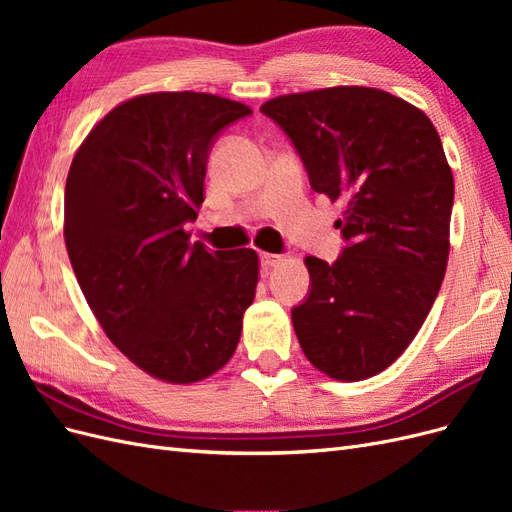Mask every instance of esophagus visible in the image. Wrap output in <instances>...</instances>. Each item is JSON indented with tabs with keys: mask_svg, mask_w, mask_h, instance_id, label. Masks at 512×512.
Returning <instances> with one entry per match:
<instances>
[{
	"mask_svg": "<svg viewBox=\"0 0 512 512\" xmlns=\"http://www.w3.org/2000/svg\"><path fill=\"white\" fill-rule=\"evenodd\" d=\"M282 262V254H269V252H260V265L269 269V267H275L280 265Z\"/></svg>",
	"mask_w": 512,
	"mask_h": 512,
	"instance_id": "esophagus-1",
	"label": "esophagus"
}]
</instances>
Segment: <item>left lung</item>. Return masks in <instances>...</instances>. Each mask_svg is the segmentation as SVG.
<instances>
[{
	"mask_svg": "<svg viewBox=\"0 0 512 512\" xmlns=\"http://www.w3.org/2000/svg\"><path fill=\"white\" fill-rule=\"evenodd\" d=\"M290 138L309 185L344 205L333 265L307 256L309 290L292 327L324 374L356 382L404 352L436 301L455 198L429 117L371 87H329L260 106Z\"/></svg>",
	"mask_w": 512,
	"mask_h": 512,
	"instance_id": "left-lung-1",
	"label": "left lung"
}]
</instances>
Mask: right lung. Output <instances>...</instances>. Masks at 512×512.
<instances>
[{"instance_id":"1","label":"right lung","mask_w":512,"mask_h":512,"mask_svg":"<svg viewBox=\"0 0 512 512\" xmlns=\"http://www.w3.org/2000/svg\"><path fill=\"white\" fill-rule=\"evenodd\" d=\"M250 108L162 91L113 108L72 160L64 237L108 339L153 378L190 384L235 352L258 282L254 250L190 243L215 138Z\"/></svg>"}]
</instances>
